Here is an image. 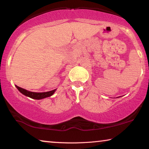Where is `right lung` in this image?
Here are the masks:
<instances>
[{"label": "right lung", "instance_id": "right-lung-1", "mask_svg": "<svg viewBox=\"0 0 149 149\" xmlns=\"http://www.w3.org/2000/svg\"><path fill=\"white\" fill-rule=\"evenodd\" d=\"M16 87H17L18 90H19L20 92H21L22 94L26 95V96L31 97V98L33 99H36V100H40L42 98H45V97H49L51 95L54 94V93L56 91V89L54 90L47 91V92H41V93H36V92H32V91L26 90L22 87H18L17 85H16Z\"/></svg>", "mask_w": 149, "mask_h": 149}]
</instances>
